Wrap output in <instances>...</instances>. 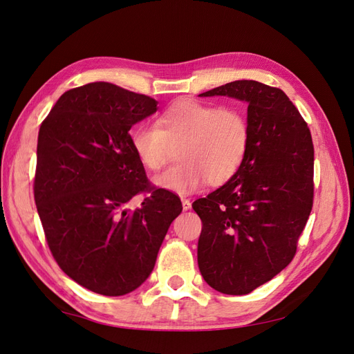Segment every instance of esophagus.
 Listing matches in <instances>:
<instances>
[{"instance_id": "34e87169", "label": "esophagus", "mask_w": 354, "mask_h": 354, "mask_svg": "<svg viewBox=\"0 0 354 354\" xmlns=\"http://www.w3.org/2000/svg\"><path fill=\"white\" fill-rule=\"evenodd\" d=\"M181 203H183V209H185V211H189V209L192 208V203H190V201H189V199H186V198L181 199Z\"/></svg>"}]
</instances>
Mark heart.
Returning a JSON list of instances; mask_svg holds the SVG:
<instances>
[{"instance_id": "heart-1", "label": "heart", "mask_w": 354, "mask_h": 354, "mask_svg": "<svg viewBox=\"0 0 354 354\" xmlns=\"http://www.w3.org/2000/svg\"><path fill=\"white\" fill-rule=\"evenodd\" d=\"M136 158L147 171H159L177 149L180 164L153 177V185L190 195L209 181L220 186L241 168L250 145V125L233 108L181 100L160 113L155 127L138 125L130 134Z\"/></svg>"}]
</instances>
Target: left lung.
Masks as SVG:
<instances>
[{"label": "left lung", "mask_w": 354, "mask_h": 354, "mask_svg": "<svg viewBox=\"0 0 354 354\" xmlns=\"http://www.w3.org/2000/svg\"><path fill=\"white\" fill-rule=\"evenodd\" d=\"M199 95L248 104L250 145L241 168L192 205L202 220V277L218 292L245 295L294 259L313 207L312 134L288 95L259 81H233Z\"/></svg>", "instance_id": "obj_1"}]
</instances>
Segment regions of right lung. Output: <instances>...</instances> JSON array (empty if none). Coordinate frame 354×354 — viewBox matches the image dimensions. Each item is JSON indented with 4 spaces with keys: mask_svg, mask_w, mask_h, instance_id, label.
<instances>
[{
    "mask_svg": "<svg viewBox=\"0 0 354 354\" xmlns=\"http://www.w3.org/2000/svg\"><path fill=\"white\" fill-rule=\"evenodd\" d=\"M158 102L109 82L72 88L41 124L34 195L55 260L71 279L108 297L125 295L152 273L178 196L149 186L131 127ZM149 191L134 212L126 203Z\"/></svg>",
    "mask_w": 354,
    "mask_h": 354,
    "instance_id": "obj_1",
    "label": "right lung"
}]
</instances>
